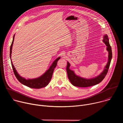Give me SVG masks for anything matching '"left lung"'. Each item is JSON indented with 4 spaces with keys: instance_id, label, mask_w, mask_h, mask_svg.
Segmentation results:
<instances>
[{
    "instance_id": "1",
    "label": "left lung",
    "mask_w": 123,
    "mask_h": 123,
    "mask_svg": "<svg viewBox=\"0 0 123 123\" xmlns=\"http://www.w3.org/2000/svg\"><path fill=\"white\" fill-rule=\"evenodd\" d=\"M103 42L105 43L106 45L107 46V49L109 51V60L106 66V68L104 69V71L101 73L100 75L98 76L97 77L92 78L90 79H87L83 78H81L79 76L76 75L74 72L72 71V70L69 69V68L70 66L69 63L68 62H67V66L66 67L67 72L68 74V79L69 80L70 82L74 86H79V87H89L91 86H92L95 85H97L100 83L106 76L108 70L110 66L111 62L112 59V50L110 44L109 38L107 36V35H106L103 38Z\"/></svg>"
}]
</instances>
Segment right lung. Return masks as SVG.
<instances>
[{
	"label": "right lung",
	"mask_w": 123,
	"mask_h": 123,
	"mask_svg": "<svg viewBox=\"0 0 123 123\" xmlns=\"http://www.w3.org/2000/svg\"><path fill=\"white\" fill-rule=\"evenodd\" d=\"M14 35L13 37V40L12 41V43L11 44V47H10V56L11 58V64L12 66V68L13 69V71L14 73V74L16 77L17 79L18 80L21 84L29 87L31 88L32 89H41L42 87H44L46 86L49 83V81L51 80V78L52 77V74H53L55 68L56 67L57 62L59 60V59L60 58V57L57 58L54 62L52 63L51 66L49 68L48 70V71L41 76L40 77L37 78V79H28L26 80L25 78H23L21 77L18 74H17L16 71L15 70V68L14 67V66L12 64V62L11 60V54H12V47L13 42L14 41Z\"/></svg>",
	"instance_id": "right-lung-1"
}]
</instances>
